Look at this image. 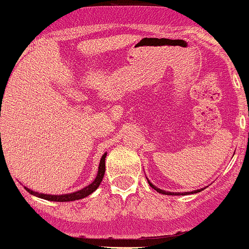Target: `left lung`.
Listing matches in <instances>:
<instances>
[{
	"instance_id": "left-lung-1",
	"label": "left lung",
	"mask_w": 249,
	"mask_h": 249,
	"mask_svg": "<svg viewBox=\"0 0 249 249\" xmlns=\"http://www.w3.org/2000/svg\"><path fill=\"white\" fill-rule=\"evenodd\" d=\"M147 179V178H146ZM147 181H149L150 186H151L152 189H155V190L157 191V193H161V194H164V195H189V194H196V193H200V191L205 190L206 188H202V189H198V190H195V191H190V193H171V191H166V190H161V189H159L157 186H155L154 184L151 183V181L147 179Z\"/></svg>"
}]
</instances>
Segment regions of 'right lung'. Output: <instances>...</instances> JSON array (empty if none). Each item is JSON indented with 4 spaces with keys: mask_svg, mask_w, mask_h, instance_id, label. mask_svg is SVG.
I'll use <instances>...</instances> for the list:
<instances>
[{
    "mask_svg": "<svg viewBox=\"0 0 249 249\" xmlns=\"http://www.w3.org/2000/svg\"><path fill=\"white\" fill-rule=\"evenodd\" d=\"M105 159H107V152H105V154L102 156V159H100L99 167H98V173L94 180H93L89 185L81 189V190L75 191V193L63 194V195H49V194H42V193H37V191H33L29 188H26V186L25 189L28 190V193H30L31 195L36 196V197H40V198H43V200H48V201H55V202H70V201H76V200H81V198H85L87 197L88 195H90L92 193H94V191L99 188L100 183H102L105 174Z\"/></svg>",
    "mask_w": 249,
    "mask_h": 249,
    "instance_id": "add662e5",
    "label": "right lung"
}]
</instances>
